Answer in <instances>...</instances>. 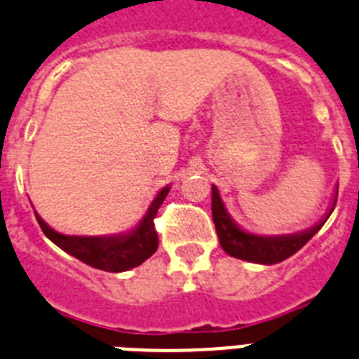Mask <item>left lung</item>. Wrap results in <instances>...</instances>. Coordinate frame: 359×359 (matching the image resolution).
<instances>
[{"instance_id":"obj_1","label":"left lung","mask_w":359,"mask_h":359,"mask_svg":"<svg viewBox=\"0 0 359 359\" xmlns=\"http://www.w3.org/2000/svg\"><path fill=\"white\" fill-rule=\"evenodd\" d=\"M336 207V196H334V203L327 214L316 226H312L309 231L299 232L292 236H256L249 232L241 231L240 226L232 222V217L226 212L225 205H223L219 192L212 185V219L216 225L217 238L219 245L229 256H234L238 259L252 263H263V265H272V263H280L283 259L290 258L292 254L298 252L303 245L311 240L312 236L320 231L323 223L329 219L330 212Z\"/></svg>"}]
</instances>
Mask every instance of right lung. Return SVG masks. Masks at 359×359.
I'll return each instance as SVG.
<instances>
[{"mask_svg":"<svg viewBox=\"0 0 359 359\" xmlns=\"http://www.w3.org/2000/svg\"><path fill=\"white\" fill-rule=\"evenodd\" d=\"M168 194V187L154 198L149 212L145 214L140 225L128 234L109 236V238H87V236H65L43 222L36 214L43 234L47 236L52 243H56L61 250L87 263L90 267L107 272H123L128 269L142 265L158 249V232L154 226V217L158 209Z\"/></svg>","mask_w":359,"mask_h":359,"instance_id":"1","label":"right lung"}]
</instances>
